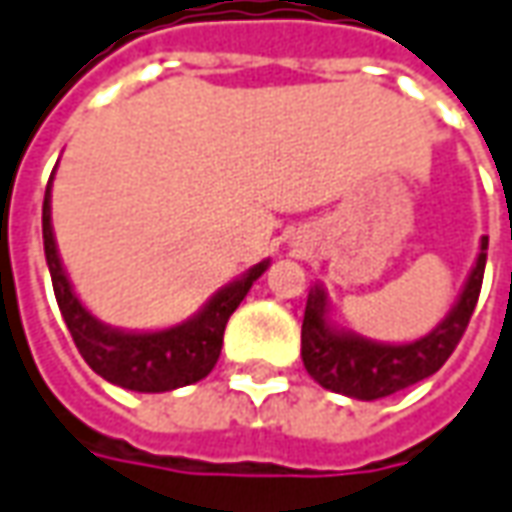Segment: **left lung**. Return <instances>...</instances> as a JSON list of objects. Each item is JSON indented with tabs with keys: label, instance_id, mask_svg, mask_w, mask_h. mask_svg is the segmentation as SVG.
I'll list each match as a JSON object with an SVG mask.
<instances>
[{
	"label": "left lung",
	"instance_id": "1",
	"mask_svg": "<svg viewBox=\"0 0 512 512\" xmlns=\"http://www.w3.org/2000/svg\"><path fill=\"white\" fill-rule=\"evenodd\" d=\"M485 262H488V236H482L479 242V256L454 307L428 335L408 344H383L363 338L355 329L332 324L327 293L321 284H315L307 296V310L301 324L304 369L318 386L355 400H380L440 372L442 363L451 358L459 338L468 329L482 290Z\"/></svg>",
	"mask_w": 512,
	"mask_h": 512
}]
</instances>
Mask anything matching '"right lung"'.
Listing matches in <instances>:
<instances>
[{
	"mask_svg": "<svg viewBox=\"0 0 512 512\" xmlns=\"http://www.w3.org/2000/svg\"><path fill=\"white\" fill-rule=\"evenodd\" d=\"M50 194H53V177L47 183L44 205H41L44 256L56 290L58 310L64 315V324L70 329L81 358L89 363V369L120 389L146 394L174 392L180 386H191L205 375H211L222 352V335L228 318L242 304V298L248 296L253 281L270 267V259L253 264L248 273L228 281L188 321L177 327L154 329V332L109 327L81 304V298L75 296L67 279V270L58 256L53 219H50Z\"/></svg>",
	"mask_w": 512,
	"mask_h": 512,
	"instance_id": "add662e5",
	"label": "right lung"
}]
</instances>
